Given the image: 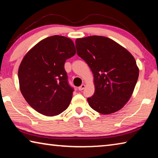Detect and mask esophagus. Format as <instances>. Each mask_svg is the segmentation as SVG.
I'll return each mask as SVG.
<instances>
[{"label":"esophagus","mask_w":158,"mask_h":158,"mask_svg":"<svg viewBox=\"0 0 158 158\" xmlns=\"http://www.w3.org/2000/svg\"><path fill=\"white\" fill-rule=\"evenodd\" d=\"M85 85L84 84H82V85H81V86H79V87L78 88V90H80V91H81V90H84V89H85Z\"/></svg>","instance_id":"esophagus-1"}]
</instances>
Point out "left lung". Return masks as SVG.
<instances>
[{
    "mask_svg": "<svg viewBox=\"0 0 158 158\" xmlns=\"http://www.w3.org/2000/svg\"><path fill=\"white\" fill-rule=\"evenodd\" d=\"M77 55L85 61L94 77L95 93L87 100L90 107L110 114L130 100L139 77L133 56L113 40L93 35L77 38Z\"/></svg>",
    "mask_w": 158,
    "mask_h": 158,
    "instance_id": "1",
    "label": "left lung"
}]
</instances>
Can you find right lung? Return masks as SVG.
I'll list each match as a JSON object with an SVG mask.
<instances>
[{
    "label": "right lung",
    "instance_id": "1",
    "mask_svg": "<svg viewBox=\"0 0 158 158\" xmlns=\"http://www.w3.org/2000/svg\"><path fill=\"white\" fill-rule=\"evenodd\" d=\"M75 53L72 40L53 35L39 42L23 57L18 71L20 90L38 113L54 116L69 106L74 89L64 65Z\"/></svg>",
    "mask_w": 158,
    "mask_h": 158
}]
</instances>
